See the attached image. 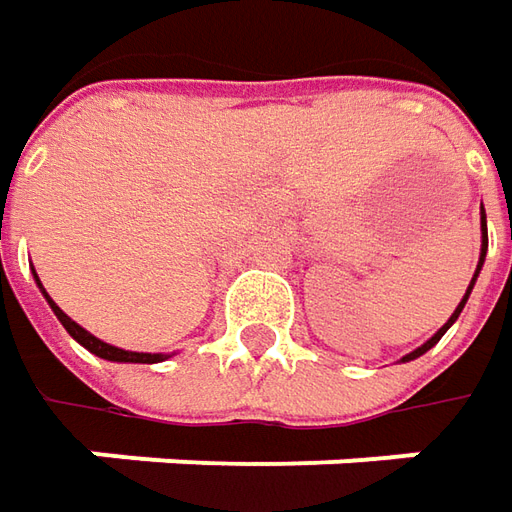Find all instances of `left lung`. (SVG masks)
Here are the masks:
<instances>
[{"label": "left lung", "mask_w": 512, "mask_h": 512, "mask_svg": "<svg viewBox=\"0 0 512 512\" xmlns=\"http://www.w3.org/2000/svg\"><path fill=\"white\" fill-rule=\"evenodd\" d=\"M484 253H487V216H484V207H482V256H479V265H476V273H473V279H470V285H467V293H464V299H462V302H459V307L453 310V316H450V319H447V322H444V325L439 327V330H436V333H433V336H430V339H427V342H424L422 347H416L413 353H407L402 362H410V359H419L422 353H427V350H430V347H433V344L439 342L444 333H447V327H450V325H453V322H456V319H459V313H462L464 305H467V296H470V290H473V285H476V279H479V270H482V265H484Z\"/></svg>", "instance_id": "1"}]
</instances>
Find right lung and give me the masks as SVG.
<instances>
[{
	"label": "right lung",
	"mask_w": 512,
	"mask_h": 512,
	"mask_svg": "<svg viewBox=\"0 0 512 512\" xmlns=\"http://www.w3.org/2000/svg\"><path fill=\"white\" fill-rule=\"evenodd\" d=\"M33 279H36V285H39V290H42V296L48 299V305L50 310L56 313V319L62 322V327H65L70 336L82 344V347H88L90 353H96L99 359H108V362H133V364H156V362H165V359H170L168 353H136V350H122V347H113V344L96 339L93 333H88L82 325H76L68 313L50 299L48 293H45V287H42V282H39V276H36V270H33Z\"/></svg>",
	"instance_id": "right-lung-1"
}]
</instances>
